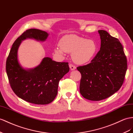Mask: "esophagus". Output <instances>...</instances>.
<instances>
[{"label":"esophagus","mask_w":133,"mask_h":133,"mask_svg":"<svg viewBox=\"0 0 133 133\" xmlns=\"http://www.w3.org/2000/svg\"><path fill=\"white\" fill-rule=\"evenodd\" d=\"M69 67H70V69H71V70H74L75 69H76V67L74 65H73L72 64H69Z\"/></svg>","instance_id":"esophagus-1"}]
</instances>
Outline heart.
I'll list each match as a JSON object with an SVG mask.
<instances>
[{"instance_id": "obj_1", "label": "heart", "mask_w": 133, "mask_h": 133, "mask_svg": "<svg viewBox=\"0 0 133 133\" xmlns=\"http://www.w3.org/2000/svg\"><path fill=\"white\" fill-rule=\"evenodd\" d=\"M59 45L54 48V52L60 55H63L65 52L72 53L73 60L79 64L90 62L96 56L98 50L94 40L74 34L64 36L60 40Z\"/></svg>"}]
</instances>
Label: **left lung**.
<instances>
[{"instance_id": "1", "label": "left lung", "mask_w": 133, "mask_h": 133, "mask_svg": "<svg viewBox=\"0 0 133 133\" xmlns=\"http://www.w3.org/2000/svg\"><path fill=\"white\" fill-rule=\"evenodd\" d=\"M101 48L91 62L79 66L81 75L80 92L87 99L101 101L120 89L128 68L127 58L118 39L105 30H98Z\"/></svg>"}]
</instances>
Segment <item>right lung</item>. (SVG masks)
Listing matches in <instances>:
<instances>
[{
  "mask_svg": "<svg viewBox=\"0 0 133 133\" xmlns=\"http://www.w3.org/2000/svg\"><path fill=\"white\" fill-rule=\"evenodd\" d=\"M48 34L31 29L23 32L14 43L6 61V71L14 93L23 100L36 104L51 103L57 96L59 80L69 71L68 62H57L45 57L38 66L26 70L17 59V50L22 40L33 38L44 41Z\"/></svg>",
  "mask_w": 133,
  "mask_h": 133,
  "instance_id": "right-lung-1",
  "label": "right lung"
}]
</instances>
